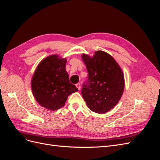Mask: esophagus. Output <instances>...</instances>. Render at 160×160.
<instances>
[{"label": "esophagus", "mask_w": 160, "mask_h": 160, "mask_svg": "<svg viewBox=\"0 0 160 160\" xmlns=\"http://www.w3.org/2000/svg\"><path fill=\"white\" fill-rule=\"evenodd\" d=\"M76 88L78 89L79 90H80V89H81V85L79 84V83H77V84H76Z\"/></svg>", "instance_id": "34e87169"}]
</instances>
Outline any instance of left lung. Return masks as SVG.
<instances>
[{"mask_svg":"<svg viewBox=\"0 0 160 160\" xmlns=\"http://www.w3.org/2000/svg\"><path fill=\"white\" fill-rule=\"evenodd\" d=\"M82 59L88 72V79L81 89L83 98L92 111L107 113L123 95V71L113 58L102 51H95L92 57L83 54Z\"/></svg>","mask_w":160,"mask_h":160,"instance_id":"8db88e82","label":"left lung"}]
</instances>
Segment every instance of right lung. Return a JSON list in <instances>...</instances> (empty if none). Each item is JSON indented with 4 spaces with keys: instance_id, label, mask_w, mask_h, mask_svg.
<instances>
[{
    "instance_id": "1",
    "label": "right lung",
    "mask_w": 160,
    "mask_h": 160,
    "mask_svg": "<svg viewBox=\"0 0 160 160\" xmlns=\"http://www.w3.org/2000/svg\"><path fill=\"white\" fill-rule=\"evenodd\" d=\"M67 59L52 55L38 65L31 79L32 94L42 107L51 111L63 107L68 96L78 91L69 82Z\"/></svg>"
}]
</instances>
